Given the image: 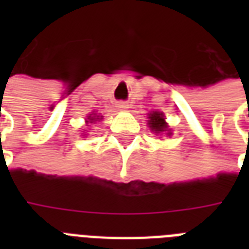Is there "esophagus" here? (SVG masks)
Listing matches in <instances>:
<instances>
[{
	"label": "esophagus",
	"mask_w": 249,
	"mask_h": 249,
	"mask_svg": "<svg viewBox=\"0 0 249 249\" xmlns=\"http://www.w3.org/2000/svg\"><path fill=\"white\" fill-rule=\"evenodd\" d=\"M117 108L126 109L128 108V103H126V102H117Z\"/></svg>",
	"instance_id": "obj_1"
}]
</instances>
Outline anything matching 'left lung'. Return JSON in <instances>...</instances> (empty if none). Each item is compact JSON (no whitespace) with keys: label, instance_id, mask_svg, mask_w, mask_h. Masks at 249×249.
I'll return each instance as SVG.
<instances>
[{"label":"left lung","instance_id":"8db88e82","mask_svg":"<svg viewBox=\"0 0 249 249\" xmlns=\"http://www.w3.org/2000/svg\"><path fill=\"white\" fill-rule=\"evenodd\" d=\"M148 126L151 129L152 132L156 133V134H160V133H165L166 136H170V129L168 126V124L165 123V117H164L163 112H159V111H152V112L148 113Z\"/></svg>","mask_w":249,"mask_h":249}]
</instances>
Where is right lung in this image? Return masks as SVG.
Returning a JSON list of instances; mask_svg holds the SVG:
<instances>
[{
    "label": "right lung",
    "mask_w": 249,
    "mask_h": 249,
    "mask_svg": "<svg viewBox=\"0 0 249 249\" xmlns=\"http://www.w3.org/2000/svg\"><path fill=\"white\" fill-rule=\"evenodd\" d=\"M99 119H102V116L99 117V116H97L95 113H91V115H89V116H88V121H86V123H91V124H94V121H98Z\"/></svg>",
    "instance_id": "add662e5"
}]
</instances>
